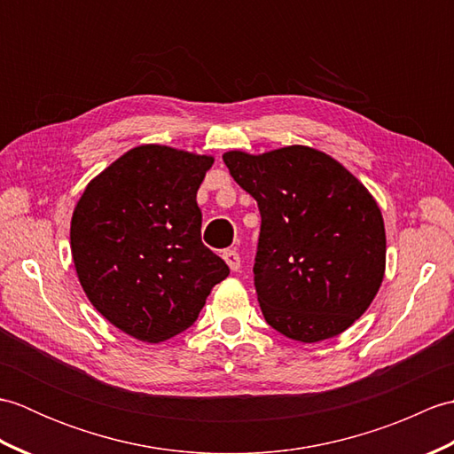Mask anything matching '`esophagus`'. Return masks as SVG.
I'll return each instance as SVG.
<instances>
[{
  "mask_svg": "<svg viewBox=\"0 0 454 454\" xmlns=\"http://www.w3.org/2000/svg\"><path fill=\"white\" fill-rule=\"evenodd\" d=\"M222 257H224V262L228 263L230 269H232V271H238V269L242 267V259H239V254L236 249H226V252L222 254Z\"/></svg>",
  "mask_w": 454,
  "mask_h": 454,
  "instance_id": "34e87169",
  "label": "esophagus"
}]
</instances>
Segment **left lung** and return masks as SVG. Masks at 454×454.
Wrapping results in <instances>:
<instances>
[{"mask_svg": "<svg viewBox=\"0 0 454 454\" xmlns=\"http://www.w3.org/2000/svg\"><path fill=\"white\" fill-rule=\"evenodd\" d=\"M262 215L254 281L265 322L288 340L340 335L382 285V212L340 161L308 146L222 156Z\"/></svg>", "mask_w": 454, "mask_h": 454, "instance_id": "1", "label": "left lung"}]
</instances>
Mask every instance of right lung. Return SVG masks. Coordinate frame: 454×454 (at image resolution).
Here are the masks:
<instances>
[{"label": "right lung", "mask_w": 454, "mask_h": 454, "mask_svg": "<svg viewBox=\"0 0 454 454\" xmlns=\"http://www.w3.org/2000/svg\"><path fill=\"white\" fill-rule=\"evenodd\" d=\"M215 158L144 144L93 177L70 226L83 293L121 332L160 343L195 324L230 269L200 242L197 191Z\"/></svg>", "instance_id": "add662e5"}]
</instances>
